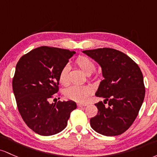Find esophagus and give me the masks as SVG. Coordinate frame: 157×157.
<instances>
[{
  "label": "esophagus",
  "mask_w": 157,
  "mask_h": 157,
  "mask_svg": "<svg viewBox=\"0 0 157 157\" xmlns=\"http://www.w3.org/2000/svg\"><path fill=\"white\" fill-rule=\"evenodd\" d=\"M87 105V104H82V103H78L77 104V106L78 107H86Z\"/></svg>",
  "instance_id": "esophagus-1"
}]
</instances>
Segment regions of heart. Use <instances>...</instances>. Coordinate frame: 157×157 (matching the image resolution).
<instances>
[{
  "mask_svg": "<svg viewBox=\"0 0 157 157\" xmlns=\"http://www.w3.org/2000/svg\"><path fill=\"white\" fill-rule=\"evenodd\" d=\"M75 64L80 68L84 73L90 75L96 69V65L90 59L84 56H79L75 59ZM70 67L68 65H65L60 70L59 80L61 84L67 86L69 84ZM92 94V89L88 86H71L64 90V96L67 99L78 102H84Z\"/></svg>",
  "mask_w": 157,
  "mask_h": 157,
  "instance_id": "b5f03b06",
  "label": "heart"
}]
</instances>
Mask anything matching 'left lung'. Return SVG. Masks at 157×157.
<instances>
[{
  "instance_id": "left-lung-1",
  "label": "left lung",
  "mask_w": 157,
  "mask_h": 157,
  "mask_svg": "<svg viewBox=\"0 0 157 157\" xmlns=\"http://www.w3.org/2000/svg\"><path fill=\"white\" fill-rule=\"evenodd\" d=\"M83 52L99 64L105 78L96 93L105 100L95 104L98 113L90 120L91 128L107 136L120 135L132 125L144 101L142 71L129 56L115 49L105 47Z\"/></svg>"
}]
</instances>
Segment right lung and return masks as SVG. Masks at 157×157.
Returning <instances> with one entry per match:
<instances>
[{
	"label": "right lung",
	"mask_w": 157,
	"mask_h": 157,
	"mask_svg": "<svg viewBox=\"0 0 157 157\" xmlns=\"http://www.w3.org/2000/svg\"><path fill=\"white\" fill-rule=\"evenodd\" d=\"M75 53L45 46L31 50L17 63L12 89L17 109L26 125L38 134L51 136L63 131L76 108L73 101L50 103L59 91L60 70Z\"/></svg>",
	"instance_id": "1"
}]
</instances>
